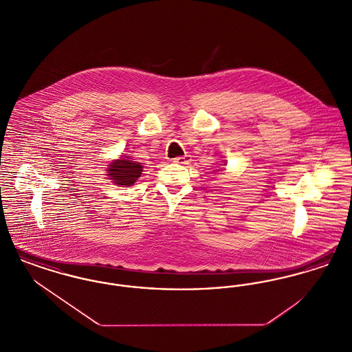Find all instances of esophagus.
<instances>
[{
	"label": "esophagus",
	"instance_id": "obj_1",
	"mask_svg": "<svg viewBox=\"0 0 352 352\" xmlns=\"http://www.w3.org/2000/svg\"><path fill=\"white\" fill-rule=\"evenodd\" d=\"M174 162L179 164V165H184V166H187L191 162V155L186 154V155H182V157H177V158H174Z\"/></svg>",
	"mask_w": 352,
	"mask_h": 352
}]
</instances>
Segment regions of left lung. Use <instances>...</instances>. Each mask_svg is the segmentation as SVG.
Instances as JSON below:
<instances>
[{"label":"left lung","instance_id":"obj_1","mask_svg":"<svg viewBox=\"0 0 352 352\" xmlns=\"http://www.w3.org/2000/svg\"><path fill=\"white\" fill-rule=\"evenodd\" d=\"M223 165H226V164H223Z\"/></svg>","mask_w":352,"mask_h":352}]
</instances>
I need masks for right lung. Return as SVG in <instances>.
<instances>
[{
    "instance_id": "obj_1",
    "label": "right lung",
    "mask_w": 352,
    "mask_h": 352,
    "mask_svg": "<svg viewBox=\"0 0 352 352\" xmlns=\"http://www.w3.org/2000/svg\"><path fill=\"white\" fill-rule=\"evenodd\" d=\"M107 171V175H109V179H112L113 184L126 187L134 184L141 177L142 166L140 162L132 161V158L128 155L113 161L111 165H108Z\"/></svg>"
}]
</instances>
